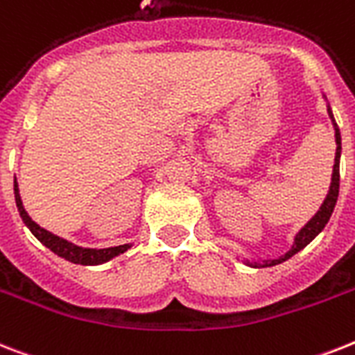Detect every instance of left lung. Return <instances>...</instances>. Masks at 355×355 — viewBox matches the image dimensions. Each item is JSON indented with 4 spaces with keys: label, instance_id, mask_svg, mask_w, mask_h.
I'll return each instance as SVG.
<instances>
[{
    "label": "left lung",
    "instance_id": "8db88e82",
    "mask_svg": "<svg viewBox=\"0 0 355 355\" xmlns=\"http://www.w3.org/2000/svg\"><path fill=\"white\" fill-rule=\"evenodd\" d=\"M328 114L332 118V123H334V129H336V144H337V149H336V162H334V173H332V182H330V189H328V195L324 198V202L321 204L319 207V211L313 215L308 224L302 227L301 232L295 235V241H293V246L292 250L288 253H284L282 257L279 259H273V261H264L262 264L259 262H248L250 266H275V264H281V262L288 261L290 257H293L295 253L301 252L302 248L308 246V244L312 243L313 239L318 237L319 233L322 232V227L327 226L330 217H332V211L334 207H336L337 202V195H339V158H341V132H339V128H337L336 120H334V114H332V109L328 105Z\"/></svg>",
    "mask_w": 355,
    "mask_h": 355
}]
</instances>
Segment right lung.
<instances>
[{
	"instance_id": "add662e5",
	"label": "right lung",
	"mask_w": 355,
	"mask_h": 355,
	"mask_svg": "<svg viewBox=\"0 0 355 355\" xmlns=\"http://www.w3.org/2000/svg\"><path fill=\"white\" fill-rule=\"evenodd\" d=\"M14 197H16V206H18V211L21 215L23 223L27 224V227L33 232L34 237L40 241L42 244L54 252L56 255L63 257L65 261H71L74 264H102V262L111 261L112 257H116L120 253L128 252L129 244H122V246H112V248H103V250H93V248H80L76 244L69 243L65 239H60L54 233L47 232L45 227H40L33 218L28 217L25 207H23L21 197H19V189L18 184L14 180Z\"/></svg>"
}]
</instances>
